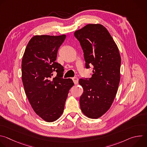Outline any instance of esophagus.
Wrapping results in <instances>:
<instances>
[{
    "label": "esophagus",
    "mask_w": 147,
    "mask_h": 147,
    "mask_svg": "<svg viewBox=\"0 0 147 147\" xmlns=\"http://www.w3.org/2000/svg\"><path fill=\"white\" fill-rule=\"evenodd\" d=\"M72 80H73V82H74L75 85L77 84L78 82V78H77V77H73V78H72Z\"/></svg>",
    "instance_id": "1"
}]
</instances>
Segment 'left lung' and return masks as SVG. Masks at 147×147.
<instances>
[{"instance_id":"left-lung-1","label":"left lung","mask_w":147,"mask_h":147,"mask_svg":"<svg viewBox=\"0 0 147 147\" xmlns=\"http://www.w3.org/2000/svg\"><path fill=\"white\" fill-rule=\"evenodd\" d=\"M83 50L86 67L93 65L88 79L81 78L83 88L80 105L84 115L98 119L111 108L116 97L120 80L121 57L110 33L100 24H89L74 32Z\"/></svg>"}]
</instances>
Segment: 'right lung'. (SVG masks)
Returning a JSON list of instances; mask_svg holds the SVG:
<instances>
[{"mask_svg":"<svg viewBox=\"0 0 147 147\" xmlns=\"http://www.w3.org/2000/svg\"><path fill=\"white\" fill-rule=\"evenodd\" d=\"M66 35H35L28 42L22 62V81L26 94L34 112L47 122L57 120L64 111L70 78H62L63 67L56 62L59 48ZM57 77L52 80V73Z\"/></svg>","mask_w":147,"mask_h":147,"instance_id":"obj_1","label":"right lung"}]
</instances>
